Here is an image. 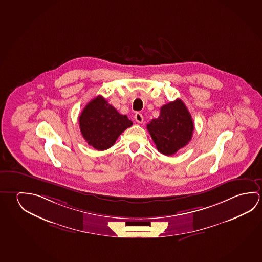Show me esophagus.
<instances>
[{"label":"esophagus","mask_w":262,"mask_h":262,"mask_svg":"<svg viewBox=\"0 0 262 262\" xmlns=\"http://www.w3.org/2000/svg\"><path fill=\"white\" fill-rule=\"evenodd\" d=\"M134 119L137 121L138 123H142V122H143V116H142V113L137 112V113L134 115Z\"/></svg>","instance_id":"1"}]
</instances>
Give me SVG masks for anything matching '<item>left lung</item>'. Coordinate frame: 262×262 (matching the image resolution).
<instances>
[{
	"label": "left lung",
	"instance_id": "left-lung-1",
	"mask_svg": "<svg viewBox=\"0 0 262 262\" xmlns=\"http://www.w3.org/2000/svg\"><path fill=\"white\" fill-rule=\"evenodd\" d=\"M157 150L164 155H174L192 139L193 119L185 103L177 99L163 105L157 119L147 124Z\"/></svg>",
	"mask_w": 262,
	"mask_h": 262
}]
</instances>
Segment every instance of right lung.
<instances>
[{"label": "right lung", "mask_w": 262, "mask_h": 262, "mask_svg": "<svg viewBox=\"0 0 262 262\" xmlns=\"http://www.w3.org/2000/svg\"><path fill=\"white\" fill-rule=\"evenodd\" d=\"M133 125L126 115L120 114L102 96L92 99L79 116V128L86 142L95 149L111 148L125 129Z\"/></svg>", "instance_id": "add662e5"}]
</instances>
